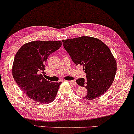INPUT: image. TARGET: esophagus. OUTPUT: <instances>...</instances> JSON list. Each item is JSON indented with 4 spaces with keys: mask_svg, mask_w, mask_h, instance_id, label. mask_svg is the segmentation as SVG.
<instances>
[{
    "mask_svg": "<svg viewBox=\"0 0 134 134\" xmlns=\"http://www.w3.org/2000/svg\"><path fill=\"white\" fill-rule=\"evenodd\" d=\"M68 82H69L71 84H72L73 85H76V82L75 81H68Z\"/></svg>",
    "mask_w": 134,
    "mask_h": 134,
    "instance_id": "1",
    "label": "esophagus"
}]
</instances>
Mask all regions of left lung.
Masks as SVG:
<instances>
[{"mask_svg": "<svg viewBox=\"0 0 134 134\" xmlns=\"http://www.w3.org/2000/svg\"><path fill=\"white\" fill-rule=\"evenodd\" d=\"M65 49L76 65L83 66L86 78L76 80L85 87L87 94L83 99L93 100L103 94L113 83L117 63L109 48L99 39L80 37L63 40Z\"/></svg>", "mask_w": 134, "mask_h": 134, "instance_id": "left-lung-1", "label": "left lung"}]
</instances>
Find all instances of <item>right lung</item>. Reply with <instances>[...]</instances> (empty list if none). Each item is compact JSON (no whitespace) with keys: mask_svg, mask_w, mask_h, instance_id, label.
<instances>
[{"mask_svg":"<svg viewBox=\"0 0 134 134\" xmlns=\"http://www.w3.org/2000/svg\"><path fill=\"white\" fill-rule=\"evenodd\" d=\"M61 41H33L23 44L16 53L12 73L27 96L41 104L54 100L61 82H51L44 77L49 56L61 46Z\"/></svg>","mask_w":134,"mask_h":134,"instance_id":"obj_1","label":"right lung"}]
</instances>
